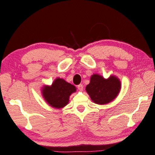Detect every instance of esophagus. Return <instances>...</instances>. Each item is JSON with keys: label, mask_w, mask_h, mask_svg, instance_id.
<instances>
[{"label": "esophagus", "mask_w": 155, "mask_h": 155, "mask_svg": "<svg viewBox=\"0 0 155 155\" xmlns=\"http://www.w3.org/2000/svg\"><path fill=\"white\" fill-rule=\"evenodd\" d=\"M77 87H78V90H80V91H83V85H82V84H80V85H78L77 86Z\"/></svg>", "instance_id": "obj_1"}]
</instances>
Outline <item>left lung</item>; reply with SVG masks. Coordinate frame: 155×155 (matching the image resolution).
I'll list each match as a JSON object with an SVG mask.
<instances>
[{
	"label": "left lung",
	"instance_id": "1",
	"mask_svg": "<svg viewBox=\"0 0 155 155\" xmlns=\"http://www.w3.org/2000/svg\"><path fill=\"white\" fill-rule=\"evenodd\" d=\"M121 84L115 76L106 78L97 74H93L90 83L86 87V91L95 104L100 105L111 102L119 94Z\"/></svg>",
	"mask_w": 155,
	"mask_h": 155
}]
</instances>
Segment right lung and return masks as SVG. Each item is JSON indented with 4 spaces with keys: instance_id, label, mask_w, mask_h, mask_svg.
<instances>
[{
    "instance_id": "right-lung-1",
    "label": "right lung",
    "mask_w": 155,
    "mask_h": 155,
    "mask_svg": "<svg viewBox=\"0 0 155 155\" xmlns=\"http://www.w3.org/2000/svg\"><path fill=\"white\" fill-rule=\"evenodd\" d=\"M77 88L65 80L57 78L51 85H45L42 89V95L48 104L55 108H62L69 102V97Z\"/></svg>"
}]
</instances>
